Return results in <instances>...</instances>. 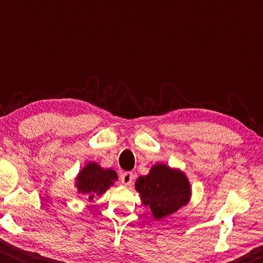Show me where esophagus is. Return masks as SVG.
<instances>
[{
  "mask_svg": "<svg viewBox=\"0 0 263 263\" xmlns=\"http://www.w3.org/2000/svg\"><path fill=\"white\" fill-rule=\"evenodd\" d=\"M133 179H134V175H133V172H123V174L121 175V181L123 183L124 185H130L133 183Z\"/></svg>",
  "mask_w": 263,
  "mask_h": 263,
  "instance_id": "obj_1",
  "label": "esophagus"
}]
</instances>
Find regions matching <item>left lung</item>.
<instances>
[{
	"mask_svg": "<svg viewBox=\"0 0 263 263\" xmlns=\"http://www.w3.org/2000/svg\"><path fill=\"white\" fill-rule=\"evenodd\" d=\"M135 189L156 220L170 217L192 197V185L184 172L163 163L154 164L148 174L140 176Z\"/></svg>",
	"mask_w": 263,
	"mask_h": 263,
	"instance_id": "left-lung-1",
	"label": "left lung"
}]
</instances>
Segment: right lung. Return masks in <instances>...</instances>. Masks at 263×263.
<instances>
[{
  "label": "right lung",
  "instance_id": "obj_1",
  "mask_svg": "<svg viewBox=\"0 0 263 263\" xmlns=\"http://www.w3.org/2000/svg\"><path fill=\"white\" fill-rule=\"evenodd\" d=\"M117 179L118 176L112 168H103L96 161H89L78 174L75 186L79 194L92 200L96 195H103Z\"/></svg>",
  "mask_w": 263,
  "mask_h": 263
}]
</instances>
